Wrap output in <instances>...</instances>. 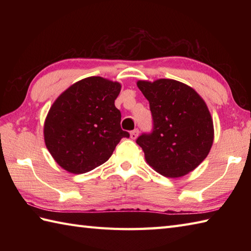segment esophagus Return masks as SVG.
<instances>
[{
    "instance_id": "obj_1",
    "label": "esophagus",
    "mask_w": 251,
    "mask_h": 251,
    "mask_svg": "<svg viewBox=\"0 0 251 251\" xmlns=\"http://www.w3.org/2000/svg\"><path fill=\"white\" fill-rule=\"evenodd\" d=\"M138 135H139V130H138V129H135V130L130 131V138H131L132 140H135L136 138L138 137Z\"/></svg>"
}]
</instances>
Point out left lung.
I'll return each instance as SVG.
<instances>
[{
    "mask_svg": "<svg viewBox=\"0 0 251 251\" xmlns=\"http://www.w3.org/2000/svg\"><path fill=\"white\" fill-rule=\"evenodd\" d=\"M150 103L153 131L137 139L147 163L167 178H180L204 161L214 143V122L201 96L170 78L138 81Z\"/></svg>",
    "mask_w": 251,
    "mask_h": 251,
    "instance_id": "8db88e82",
    "label": "left lung"
}]
</instances>
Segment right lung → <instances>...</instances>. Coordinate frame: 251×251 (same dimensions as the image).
<instances>
[{"label":"right lung","instance_id":"1","mask_svg":"<svg viewBox=\"0 0 251 251\" xmlns=\"http://www.w3.org/2000/svg\"><path fill=\"white\" fill-rule=\"evenodd\" d=\"M119 82L89 76L67 88L47 113L44 141L56 163L71 174H85L105 163L122 138L121 112L114 101Z\"/></svg>","mask_w":251,"mask_h":251}]
</instances>
